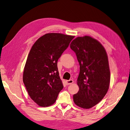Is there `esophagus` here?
Returning <instances> with one entry per match:
<instances>
[{
  "label": "esophagus",
  "instance_id": "1",
  "mask_svg": "<svg viewBox=\"0 0 130 130\" xmlns=\"http://www.w3.org/2000/svg\"><path fill=\"white\" fill-rule=\"evenodd\" d=\"M66 82H67V85H70V84H73L74 81H73V80L70 79V80H67Z\"/></svg>",
  "mask_w": 130,
  "mask_h": 130
}]
</instances>
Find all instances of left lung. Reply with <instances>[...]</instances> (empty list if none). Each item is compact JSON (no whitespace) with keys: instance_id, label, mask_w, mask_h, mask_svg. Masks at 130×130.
<instances>
[{"instance_id":"obj_1","label":"left lung","mask_w":130,"mask_h":130,"mask_svg":"<svg viewBox=\"0 0 130 130\" xmlns=\"http://www.w3.org/2000/svg\"><path fill=\"white\" fill-rule=\"evenodd\" d=\"M70 48L80 64L77 80L78 92L73 95L78 107L90 108L103 99L109 86L110 71L106 50L100 42L91 37H78Z\"/></svg>"}]
</instances>
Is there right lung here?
Listing matches in <instances>:
<instances>
[{
	"label": "right lung",
	"instance_id": "1",
	"mask_svg": "<svg viewBox=\"0 0 130 130\" xmlns=\"http://www.w3.org/2000/svg\"><path fill=\"white\" fill-rule=\"evenodd\" d=\"M74 36L46 34L31 48L23 73V82L30 98L41 107L55 103L63 88L57 61Z\"/></svg>",
	"mask_w": 130,
	"mask_h": 130
}]
</instances>
